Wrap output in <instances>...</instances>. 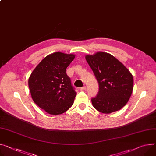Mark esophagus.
I'll return each instance as SVG.
<instances>
[{
	"label": "esophagus",
	"instance_id": "1",
	"mask_svg": "<svg viewBox=\"0 0 156 156\" xmlns=\"http://www.w3.org/2000/svg\"><path fill=\"white\" fill-rule=\"evenodd\" d=\"M86 89V86H83V87H82L80 88V90H85Z\"/></svg>",
	"mask_w": 156,
	"mask_h": 156
}]
</instances>
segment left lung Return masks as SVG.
<instances>
[{"instance_id":"1","label":"left lung","mask_w":156,"mask_h":156,"mask_svg":"<svg viewBox=\"0 0 156 156\" xmlns=\"http://www.w3.org/2000/svg\"><path fill=\"white\" fill-rule=\"evenodd\" d=\"M86 59L99 82V93L92 99L94 108L104 114L121 109L133 90L134 79L130 71L107 52L86 55Z\"/></svg>"}]
</instances>
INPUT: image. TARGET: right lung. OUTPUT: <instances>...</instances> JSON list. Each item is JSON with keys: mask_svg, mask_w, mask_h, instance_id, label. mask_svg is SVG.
I'll use <instances>...</instances> for the list:
<instances>
[{"mask_svg": "<svg viewBox=\"0 0 156 156\" xmlns=\"http://www.w3.org/2000/svg\"><path fill=\"white\" fill-rule=\"evenodd\" d=\"M75 55L57 52L47 55L29 78L34 102L51 115L64 113L73 105L77 93L71 85L66 69Z\"/></svg>", "mask_w": 156, "mask_h": 156, "instance_id": "right-lung-1", "label": "right lung"}]
</instances>
